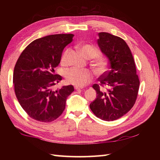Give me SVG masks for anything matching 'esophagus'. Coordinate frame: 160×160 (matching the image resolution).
Returning <instances> with one entry per match:
<instances>
[{
    "label": "esophagus",
    "mask_w": 160,
    "mask_h": 160,
    "mask_svg": "<svg viewBox=\"0 0 160 160\" xmlns=\"http://www.w3.org/2000/svg\"><path fill=\"white\" fill-rule=\"evenodd\" d=\"M83 88V87H78V86H75V89L76 90H80V89H82Z\"/></svg>",
    "instance_id": "esophagus-1"
}]
</instances>
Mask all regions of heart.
Here are the masks:
<instances>
[{
  "label": "heart",
  "mask_w": 160,
  "mask_h": 160,
  "mask_svg": "<svg viewBox=\"0 0 160 160\" xmlns=\"http://www.w3.org/2000/svg\"><path fill=\"white\" fill-rule=\"evenodd\" d=\"M79 49L83 54L88 57H95V67L99 72L102 71L105 67V62L103 59L98 55V51L95 48L90 45H83L79 47ZM68 53L69 50L67 49L62 53L61 57V63L66 65L68 62ZM65 78L69 83L77 85L84 86L89 83L92 79V74L91 71L88 69H79L77 67H73L65 72Z\"/></svg>",
  "instance_id": "b5f03b06"
}]
</instances>
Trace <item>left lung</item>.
Instances as JSON below:
<instances>
[{
    "label": "left lung",
    "mask_w": 160,
    "mask_h": 160,
    "mask_svg": "<svg viewBox=\"0 0 160 160\" xmlns=\"http://www.w3.org/2000/svg\"><path fill=\"white\" fill-rule=\"evenodd\" d=\"M98 44L109 61V70L98 81L109 89L103 91L94 84L96 99L89 108L96 117L104 121L122 118L133 108L138 93L139 80L132 52L125 41L108 32H99Z\"/></svg>",
    "instance_id": "left-lung-1"
}]
</instances>
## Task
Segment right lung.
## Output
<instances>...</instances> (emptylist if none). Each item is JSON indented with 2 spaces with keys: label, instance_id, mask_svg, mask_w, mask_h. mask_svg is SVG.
Returning a JSON list of instances; mask_svg holds the SVG:
<instances>
[{
  "label": "right lung",
  "instance_id": "1",
  "mask_svg": "<svg viewBox=\"0 0 160 160\" xmlns=\"http://www.w3.org/2000/svg\"><path fill=\"white\" fill-rule=\"evenodd\" d=\"M73 36L57 34L37 38L18 57L13 72L14 92L22 109L33 119L51 122L59 118L67 98L74 91L72 85L52 89L62 79L54 69Z\"/></svg>",
  "mask_w": 160,
  "mask_h": 160
}]
</instances>
